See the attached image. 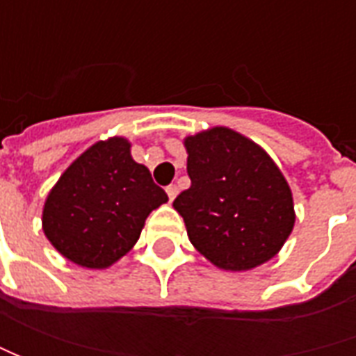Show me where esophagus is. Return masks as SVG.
I'll return each mask as SVG.
<instances>
[{"instance_id":"obj_1","label":"esophagus","mask_w":356,"mask_h":356,"mask_svg":"<svg viewBox=\"0 0 356 356\" xmlns=\"http://www.w3.org/2000/svg\"><path fill=\"white\" fill-rule=\"evenodd\" d=\"M166 194H168V200L172 202V200L178 196V186H174V184L168 186V188H166Z\"/></svg>"}]
</instances>
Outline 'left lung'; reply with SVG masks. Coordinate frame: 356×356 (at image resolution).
I'll return each mask as SVG.
<instances>
[{"label": "left lung", "instance_id": "8db88e82", "mask_svg": "<svg viewBox=\"0 0 356 356\" xmlns=\"http://www.w3.org/2000/svg\"><path fill=\"white\" fill-rule=\"evenodd\" d=\"M192 186L174 200L192 245L213 266L248 271L280 252L295 226L291 188L266 150L226 127L184 138Z\"/></svg>", "mask_w": 356, "mask_h": 356}]
</instances>
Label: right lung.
Here are the masks:
<instances>
[{
  "instance_id": "1",
  "label": "right lung",
  "mask_w": 356,
  "mask_h": 356,
  "mask_svg": "<svg viewBox=\"0 0 356 356\" xmlns=\"http://www.w3.org/2000/svg\"><path fill=\"white\" fill-rule=\"evenodd\" d=\"M122 136L95 143L63 172L43 206L51 245L76 266L106 269L132 250L148 213L166 204Z\"/></svg>"
}]
</instances>
